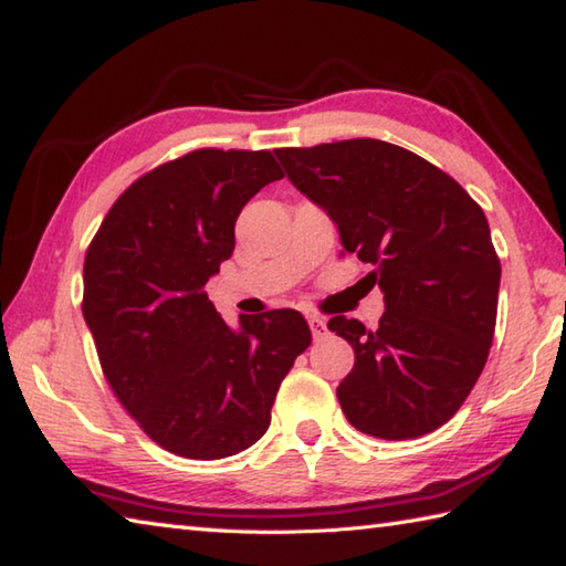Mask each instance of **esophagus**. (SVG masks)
<instances>
[{
    "label": "esophagus",
    "instance_id": "1",
    "mask_svg": "<svg viewBox=\"0 0 566 566\" xmlns=\"http://www.w3.org/2000/svg\"><path fill=\"white\" fill-rule=\"evenodd\" d=\"M307 325H311L313 339H323L327 335V323L319 315H307Z\"/></svg>",
    "mask_w": 566,
    "mask_h": 566
}]
</instances>
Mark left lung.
Instances as JSON below:
<instances>
[{
    "instance_id": "1",
    "label": "left lung",
    "mask_w": 566,
    "mask_h": 566,
    "mask_svg": "<svg viewBox=\"0 0 566 566\" xmlns=\"http://www.w3.org/2000/svg\"><path fill=\"white\" fill-rule=\"evenodd\" d=\"M301 195L333 219L339 243L384 293L377 329L337 315L355 349L339 381L347 421L375 439L431 433L461 409L493 345L500 261L483 209L439 167L369 140L275 150Z\"/></svg>"
}]
</instances>
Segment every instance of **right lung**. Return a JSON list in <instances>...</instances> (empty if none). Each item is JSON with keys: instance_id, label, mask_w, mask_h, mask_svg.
Wrapping results in <instances>:
<instances>
[{"instance_id": "obj_1", "label": "right lung", "mask_w": 566, "mask_h": 566, "mask_svg": "<svg viewBox=\"0 0 566 566\" xmlns=\"http://www.w3.org/2000/svg\"><path fill=\"white\" fill-rule=\"evenodd\" d=\"M275 179L269 150L189 153L127 187L85 253L83 317L103 375L169 453L247 451L313 339L297 311L239 315L231 327L205 293L231 259L241 209Z\"/></svg>"}]
</instances>
